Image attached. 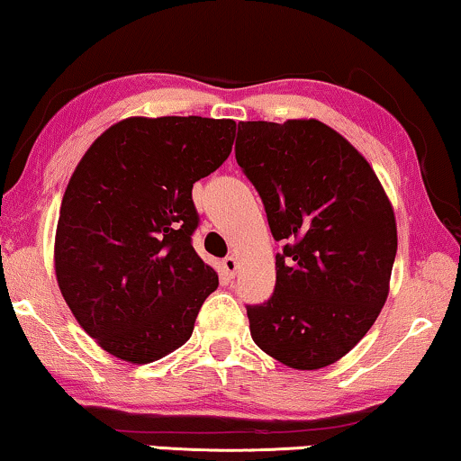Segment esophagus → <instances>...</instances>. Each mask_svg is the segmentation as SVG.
<instances>
[{"label": "esophagus", "mask_w": 461, "mask_h": 461, "mask_svg": "<svg viewBox=\"0 0 461 461\" xmlns=\"http://www.w3.org/2000/svg\"><path fill=\"white\" fill-rule=\"evenodd\" d=\"M222 268H224V273L229 275V276H235L237 275V268H239L237 258L235 256H226L224 260H222Z\"/></svg>", "instance_id": "34e87169"}]
</instances>
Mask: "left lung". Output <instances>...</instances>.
<instances>
[{"instance_id":"left-lung-1","label":"left lung","mask_w":461,"mask_h":461,"mask_svg":"<svg viewBox=\"0 0 461 461\" xmlns=\"http://www.w3.org/2000/svg\"><path fill=\"white\" fill-rule=\"evenodd\" d=\"M235 157L285 241L275 294L248 306L251 338L292 369L327 367L361 342L388 298L393 203L367 159L319 119L241 122Z\"/></svg>"}]
</instances>
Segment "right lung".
<instances>
[{
    "mask_svg": "<svg viewBox=\"0 0 461 461\" xmlns=\"http://www.w3.org/2000/svg\"><path fill=\"white\" fill-rule=\"evenodd\" d=\"M237 123L128 117L86 150L62 197L54 268L73 317L100 348L144 365L191 338L218 287L194 251L193 185L229 159Z\"/></svg>",
    "mask_w": 461,
    "mask_h": 461,
    "instance_id": "add662e5",
    "label": "right lung"
}]
</instances>
